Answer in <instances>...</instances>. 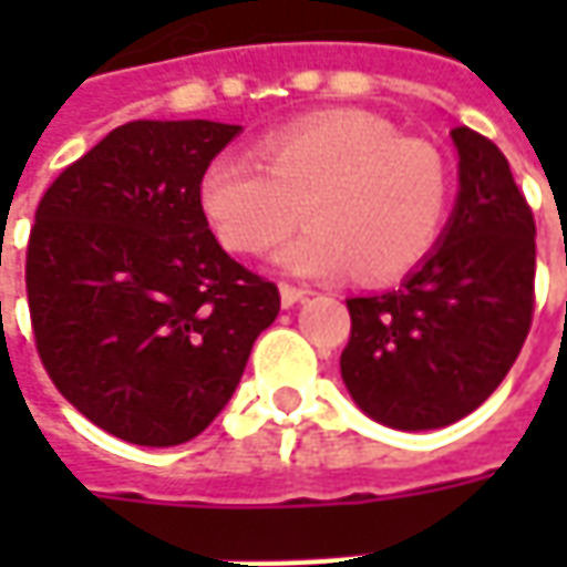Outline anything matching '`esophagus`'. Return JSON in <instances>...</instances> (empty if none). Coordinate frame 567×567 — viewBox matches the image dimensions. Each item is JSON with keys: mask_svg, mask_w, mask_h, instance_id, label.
Wrapping results in <instances>:
<instances>
[{"mask_svg": "<svg viewBox=\"0 0 567 567\" xmlns=\"http://www.w3.org/2000/svg\"><path fill=\"white\" fill-rule=\"evenodd\" d=\"M279 295H282V307H295V303H300V300L309 295V288H303V285L282 282L279 285Z\"/></svg>", "mask_w": 567, "mask_h": 567, "instance_id": "1", "label": "esophagus"}]
</instances>
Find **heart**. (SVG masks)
Returning a JSON list of instances; mask_svg holds the SVG:
<instances>
[{
	"instance_id": "1",
	"label": "heart",
	"mask_w": 567,
	"mask_h": 567,
	"mask_svg": "<svg viewBox=\"0 0 567 567\" xmlns=\"http://www.w3.org/2000/svg\"><path fill=\"white\" fill-rule=\"evenodd\" d=\"M199 206L224 248L279 251L288 270L392 282L437 246L450 209V169L431 142L401 136L385 117L337 109L264 136L255 161L218 154L199 182Z\"/></svg>"
}]
</instances>
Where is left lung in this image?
I'll return each mask as SVG.
<instances>
[{
  "instance_id": "1",
  "label": "left lung",
  "mask_w": 567,
  "mask_h": 567,
  "mask_svg": "<svg viewBox=\"0 0 567 567\" xmlns=\"http://www.w3.org/2000/svg\"><path fill=\"white\" fill-rule=\"evenodd\" d=\"M458 203L446 236L398 291L346 300L340 373L382 425L458 422L495 392L535 316V215L498 145L452 130Z\"/></svg>"
}]
</instances>
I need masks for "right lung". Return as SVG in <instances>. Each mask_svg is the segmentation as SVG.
Segmentation results:
<instances>
[{
	"mask_svg": "<svg viewBox=\"0 0 567 567\" xmlns=\"http://www.w3.org/2000/svg\"><path fill=\"white\" fill-rule=\"evenodd\" d=\"M239 127L130 121L44 190L27 246L35 349L109 434L175 446L218 416L279 288L209 230L199 182Z\"/></svg>",
	"mask_w": 567,
	"mask_h": 567,
	"instance_id": "obj_1",
	"label": "right lung"
}]
</instances>
